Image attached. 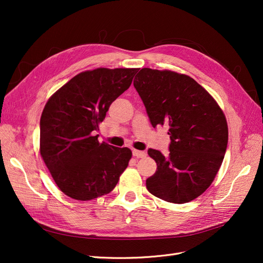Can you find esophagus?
<instances>
[{
    "mask_svg": "<svg viewBox=\"0 0 263 263\" xmlns=\"http://www.w3.org/2000/svg\"><path fill=\"white\" fill-rule=\"evenodd\" d=\"M133 156L136 157V158H144V157H146V153H145V151H140V150L134 149L133 150Z\"/></svg>",
    "mask_w": 263,
    "mask_h": 263,
    "instance_id": "1",
    "label": "esophagus"
}]
</instances>
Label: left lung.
Masks as SVG:
<instances>
[{"mask_svg":"<svg viewBox=\"0 0 263 263\" xmlns=\"http://www.w3.org/2000/svg\"><path fill=\"white\" fill-rule=\"evenodd\" d=\"M134 86L150 123L169 127V154L149 149L157 171L146 180L149 192L170 203L193 201L212 184L224 160L228 126L217 102L186 74L142 68Z\"/></svg>","mask_w":263,"mask_h":263,"instance_id":"8db88e82","label":"left lung"}]
</instances>
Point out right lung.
I'll list each match as a JSON object with an SVG mask.
<instances>
[{
    "instance_id": "obj_1",
    "label": "right lung",
    "mask_w": 263,
    "mask_h": 263,
    "mask_svg": "<svg viewBox=\"0 0 263 263\" xmlns=\"http://www.w3.org/2000/svg\"><path fill=\"white\" fill-rule=\"evenodd\" d=\"M136 72V68L83 71L46 103L39 151L55 184L73 200L90 201L108 194L128 165L129 148L99 142L94 132Z\"/></svg>"
}]
</instances>
